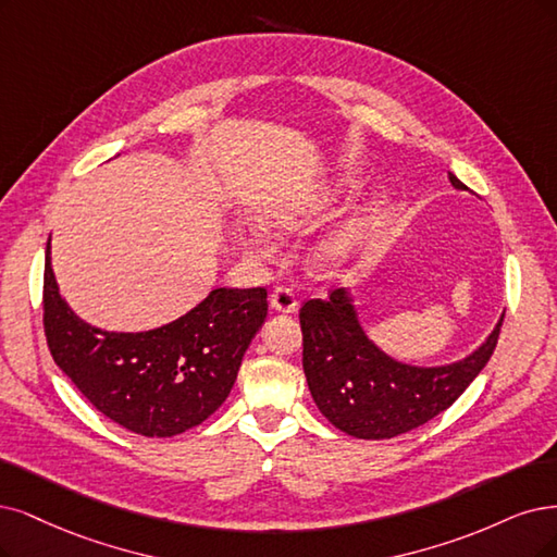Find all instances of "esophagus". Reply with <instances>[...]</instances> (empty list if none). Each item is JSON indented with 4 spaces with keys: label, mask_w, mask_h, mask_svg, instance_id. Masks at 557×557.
I'll list each match as a JSON object with an SVG mask.
<instances>
[{
    "label": "esophagus",
    "mask_w": 557,
    "mask_h": 557,
    "mask_svg": "<svg viewBox=\"0 0 557 557\" xmlns=\"http://www.w3.org/2000/svg\"><path fill=\"white\" fill-rule=\"evenodd\" d=\"M271 307L275 312H282V314H294L298 307V300L292 289H286V286H277V289L271 294Z\"/></svg>",
    "instance_id": "34e87169"
}]
</instances>
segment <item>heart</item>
Here are the masks:
<instances>
[{"label": "heart", "mask_w": 557, "mask_h": 557, "mask_svg": "<svg viewBox=\"0 0 557 557\" xmlns=\"http://www.w3.org/2000/svg\"><path fill=\"white\" fill-rule=\"evenodd\" d=\"M323 199L325 197H314L310 201H275L263 209V222L275 232H296L307 222V218L312 215V211L319 209ZM364 226H367V218H358L348 226H344L342 232L321 240L314 250V261L325 268L344 263L348 257H351L354 247L358 245L364 232ZM250 247L257 255H265L271 250V243H268L265 234L252 232Z\"/></svg>", "instance_id": "b5f03b06"}]
</instances>
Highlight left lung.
Returning <instances> with one entry per match:
<instances>
[{
    "instance_id": "obj_1",
    "label": "left lung",
    "mask_w": 557,
    "mask_h": 557,
    "mask_svg": "<svg viewBox=\"0 0 557 557\" xmlns=\"http://www.w3.org/2000/svg\"><path fill=\"white\" fill-rule=\"evenodd\" d=\"M449 183L466 190L451 172ZM500 325L503 319L478 351L459 362L404 364L364 335L351 294L335 289L327 300L314 298L302 305V369L327 422L364 441L395 438L436 418L463 395L486 367Z\"/></svg>"
}]
</instances>
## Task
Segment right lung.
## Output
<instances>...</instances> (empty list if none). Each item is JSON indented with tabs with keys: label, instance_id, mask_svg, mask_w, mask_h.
<instances>
[{
	"label": "right lung",
	"instance_id": "obj_1",
	"mask_svg": "<svg viewBox=\"0 0 557 557\" xmlns=\"http://www.w3.org/2000/svg\"><path fill=\"white\" fill-rule=\"evenodd\" d=\"M268 294L213 289L188 314L144 333H110L61 298L50 263L44 325L50 354L102 416L147 438L183 434L230 397L247 346L268 314Z\"/></svg>",
	"mask_w": 557,
	"mask_h": 557
}]
</instances>
